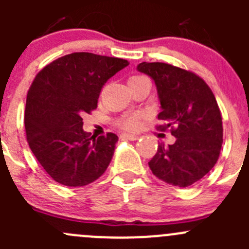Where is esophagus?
<instances>
[{"label":"esophagus","mask_w":249,"mask_h":249,"mask_svg":"<svg viewBox=\"0 0 249 249\" xmlns=\"http://www.w3.org/2000/svg\"><path fill=\"white\" fill-rule=\"evenodd\" d=\"M122 137L129 141H137L140 139V136H137V135H134V134H124Z\"/></svg>","instance_id":"34e87169"}]
</instances>
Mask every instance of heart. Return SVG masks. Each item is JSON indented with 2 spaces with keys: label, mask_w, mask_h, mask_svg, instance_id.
Here are the masks:
<instances>
[{
  "label": "heart",
  "mask_w": 249,
  "mask_h": 249,
  "mask_svg": "<svg viewBox=\"0 0 249 249\" xmlns=\"http://www.w3.org/2000/svg\"><path fill=\"white\" fill-rule=\"evenodd\" d=\"M141 78H144L142 76H132L129 78V82H132V80H137V79H141ZM139 115L137 114H132V115H127V117L123 118L122 120H120V125H122L124 129H135V127H137V125H139Z\"/></svg>",
  "instance_id": "b5f03b06"
}]
</instances>
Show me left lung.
<instances>
[{
  "mask_svg": "<svg viewBox=\"0 0 249 249\" xmlns=\"http://www.w3.org/2000/svg\"><path fill=\"white\" fill-rule=\"evenodd\" d=\"M137 71L157 87L162 129L176 142L160 144L149 164L153 175L175 187H190L217 162L223 143L222 115L215 97L196 74L162 62H141Z\"/></svg>",
  "mask_w": 249,
  "mask_h": 249,
  "instance_id": "1",
  "label": "left lung"
}]
</instances>
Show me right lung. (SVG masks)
I'll return each instance as SVG.
<instances>
[{"label": "right lung", "instance_id": "obj_1", "mask_svg": "<svg viewBox=\"0 0 249 249\" xmlns=\"http://www.w3.org/2000/svg\"><path fill=\"white\" fill-rule=\"evenodd\" d=\"M127 65L118 57L72 53L47 65L32 82L25 106L27 142L55 182L83 187L107 170L118 136L89 137L82 115L96 108L105 83Z\"/></svg>", "mask_w": 249, "mask_h": 249}]
</instances>
